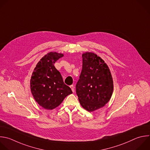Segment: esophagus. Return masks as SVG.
<instances>
[{
    "label": "esophagus",
    "instance_id": "obj_1",
    "mask_svg": "<svg viewBox=\"0 0 150 150\" xmlns=\"http://www.w3.org/2000/svg\"><path fill=\"white\" fill-rule=\"evenodd\" d=\"M70 88H71V89H72V92H75V89H74V85H71L70 86Z\"/></svg>",
    "mask_w": 150,
    "mask_h": 150
}]
</instances>
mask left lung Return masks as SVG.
Here are the masks:
<instances>
[{
  "label": "left lung",
  "mask_w": 150,
  "mask_h": 150,
  "mask_svg": "<svg viewBox=\"0 0 150 150\" xmlns=\"http://www.w3.org/2000/svg\"><path fill=\"white\" fill-rule=\"evenodd\" d=\"M82 69L76 85L81 106L89 112L103 107L111 99L113 80L104 61L92 52L82 54Z\"/></svg>",
  "instance_id": "obj_1"
}]
</instances>
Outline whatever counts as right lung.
<instances>
[{
  "mask_svg": "<svg viewBox=\"0 0 150 150\" xmlns=\"http://www.w3.org/2000/svg\"><path fill=\"white\" fill-rule=\"evenodd\" d=\"M64 57L62 54L51 52L37 64L30 79V90L38 104L46 110L58 107L64 98L72 93L64 82L54 64Z\"/></svg>",
  "mask_w": 150,
  "mask_h": 150,
  "instance_id": "right-lung-1",
  "label": "right lung"
}]
</instances>
